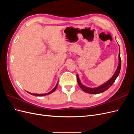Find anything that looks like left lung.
<instances>
[{
  "mask_svg": "<svg viewBox=\"0 0 134 134\" xmlns=\"http://www.w3.org/2000/svg\"><path fill=\"white\" fill-rule=\"evenodd\" d=\"M120 48V47H119ZM121 58H120V51L119 50V64H118V66H117L116 70L114 74L113 75V76L111 77V78L109 79L108 81L106 83H104V84L100 85L98 87H96V88H90L84 86V85L81 83L80 80L79 79V77L78 74H76V78H77V82H78V83L79 84V87L82 90L87 93H90V94H99V93H103V92L107 91L109 88L111 87L112 85L115 82V80L116 78H117V76H119L120 72V69H121Z\"/></svg>",
  "mask_w": 134,
  "mask_h": 134,
  "instance_id": "left-lung-1",
  "label": "left lung"
}]
</instances>
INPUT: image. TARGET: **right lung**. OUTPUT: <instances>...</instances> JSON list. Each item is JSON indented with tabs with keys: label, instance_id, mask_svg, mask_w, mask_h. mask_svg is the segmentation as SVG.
Returning a JSON list of instances; mask_svg holds the SVG:
<instances>
[{
	"label": "right lung",
	"instance_id": "1",
	"mask_svg": "<svg viewBox=\"0 0 134 134\" xmlns=\"http://www.w3.org/2000/svg\"><path fill=\"white\" fill-rule=\"evenodd\" d=\"M58 82H59V81H58ZM58 82L57 84H56V86L55 87V88L53 89V90H51L50 92H48V93H44V94H37V93H32L28 92H28V93H30V94H31V95H33V96H40H40H44L48 95V94H51V93H52V92H55V90H56V88H57L58 86Z\"/></svg>",
	"mask_w": 134,
	"mask_h": 134
}]
</instances>
